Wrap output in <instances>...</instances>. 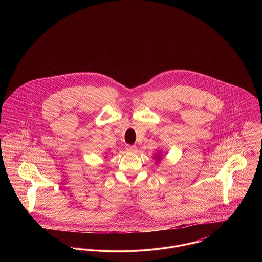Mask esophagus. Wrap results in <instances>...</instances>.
<instances>
[{
	"mask_svg": "<svg viewBox=\"0 0 262 262\" xmlns=\"http://www.w3.org/2000/svg\"><path fill=\"white\" fill-rule=\"evenodd\" d=\"M125 149H126V151H128V152H137V146L136 145H128L127 144Z\"/></svg>",
	"mask_w": 262,
	"mask_h": 262,
	"instance_id": "esophagus-1",
	"label": "esophagus"
}]
</instances>
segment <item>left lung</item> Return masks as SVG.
I'll use <instances>...</instances> for the list:
<instances>
[{
  "instance_id": "8db88e82",
  "label": "left lung",
  "mask_w": 262,
  "mask_h": 262,
  "mask_svg": "<svg viewBox=\"0 0 262 262\" xmlns=\"http://www.w3.org/2000/svg\"><path fill=\"white\" fill-rule=\"evenodd\" d=\"M159 159H160V158H159Z\"/></svg>"
}]
</instances>
